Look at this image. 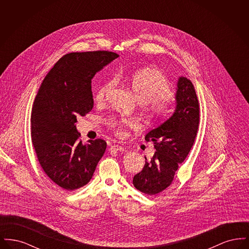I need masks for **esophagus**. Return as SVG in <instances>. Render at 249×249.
<instances>
[{"label":"esophagus","mask_w":249,"mask_h":249,"mask_svg":"<svg viewBox=\"0 0 249 249\" xmlns=\"http://www.w3.org/2000/svg\"><path fill=\"white\" fill-rule=\"evenodd\" d=\"M111 150H114V151H119V152H123L126 150L125 147L119 145V144H113L111 147H110Z\"/></svg>","instance_id":"esophagus-1"}]
</instances>
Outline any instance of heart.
Segmentation results:
<instances>
[{
    "label": "heart",
    "instance_id": "heart-1",
    "mask_svg": "<svg viewBox=\"0 0 249 249\" xmlns=\"http://www.w3.org/2000/svg\"><path fill=\"white\" fill-rule=\"evenodd\" d=\"M131 89L138 102L142 105H148L149 112L155 118H163L170 112V102L168 96L171 94V87L165 75L156 69H142L135 71L130 79ZM117 78L113 77L102 84L97 90L96 99L104 102L107 96L116 86ZM129 120L116 121L109 120V125L116 133L123 134V128L130 125Z\"/></svg>",
    "mask_w": 249,
    "mask_h": 249
}]
</instances>
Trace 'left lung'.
<instances>
[{"label": "left lung", "mask_w": 249, "mask_h": 249, "mask_svg": "<svg viewBox=\"0 0 249 249\" xmlns=\"http://www.w3.org/2000/svg\"><path fill=\"white\" fill-rule=\"evenodd\" d=\"M174 114L144 137L154 142L152 159L135 175L133 186L142 193L156 195L173 182L178 166L182 163L195 141L200 121V108L193 84L184 76L178 78Z\"/></svg>", "instance_id": "8db88e82"}]
</instances>
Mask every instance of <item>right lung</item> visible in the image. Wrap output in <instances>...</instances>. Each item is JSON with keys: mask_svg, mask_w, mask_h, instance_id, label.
I'll return each mask as SVG.
<instances>
[{"mask_svg": "<svg viewBox=\"0 0 249 249\" xmlns=\"http://www.w3.org/2000/svg\"><path fill=\"white\" fill-rule=\"evenodd\" d=\"M118 57L109 51L66 54L37 92L31 118L32 141L44 172L62 190L88 184L106 152L103 139L83 144L75 123L77 117L93 108L91 79Z\"/></svg>", "mask_w": 249, "mask_h": 249, "instance_id": "obj_1", "label": "right lung"}]
</instances>
